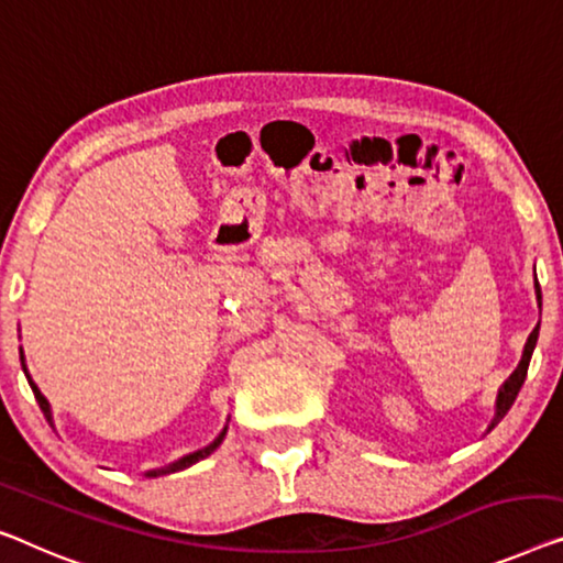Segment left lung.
Returning <instances> with one entry per match:
<instances>
[{
    "mask_svg": "<svg viewBox=\"0 0 563 563\" xmlns=\"http://www.w3.org/2000/svg\"><path fill=\"white\" fill-rule=\"evenodd\" d=\"M533 290H536V300H539V310H541V285H539V280L533 283ZM539 329H541V321H539V325H536V329L531 331V335H528V341H526V346H523V354H521V362H518V366L514 368V374H510L508 379L500 384L498 397H496V412H493V419H490L488 430H485V432H490L493 427H496V424L500 422V419L508 415V409L514 407L518 391H521L523 382H526L528 362H531V354H533V349H536V341H539Z\"/></svg>",
    "mask_w": 563,
    "mask_h": 563,
    "instance_id": "obj_1",
    "label": "left lung"
}]
</instances>
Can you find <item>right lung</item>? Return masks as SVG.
I'll use <instances>...</instances> for the list:
<instances>
[{
    "label": "right lung",
    "instance_id": "obj_1",
    "mask_svg": "<svg viewBox=\"0 0 563 563\" xmlns=\"http://www.w3.org/2000/svg\"><path fill=\"white\" fill-rule=\"evenodd\" d=\"M20 358H22V372H24V376H27V382H30V387H32V391H35V399H37V405H40V409L42 412H45V417H47V422H53V407H49V401L45 399V394H42L40 389H37V384L32 382V376H30V372H27V364H24V354L20 351ZM230 422V419H228ZM224 434H228V424L222 427V432L217 434V438L207 444V448H201V450H197V452H189V455H184V457H179L176 460V463H169V465H164V467H154V470H146L144 473V477H158V475H172V473H179V470H187V467H191L195 463H199V460H205V457H209L212 455V452L220 448L222 444V440H224Z\"/></svg>",
    "mask_w": 563,
    "mask_h": 563
}]
</instances>
